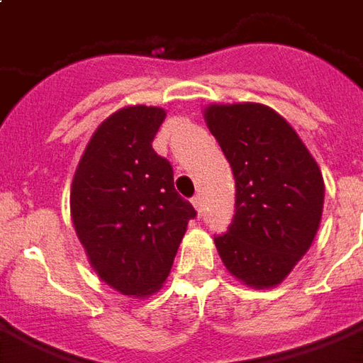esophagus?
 <instances>
[{"label": "esophagus", "mask_w": 363, "mask_h": 363, "mask_svg": "<svg viewBox=\"0 0 363 363\" xmlns=\"http://www.w3.org/2000/svg\"><path fill=\"white\" fill-rule=\"evenodd\" d=\"M192 204H194V208H196L198 213H202V208H204V204H202V196H200V194H196V196L192 198Z\"/></svg>", "instance_id": "obj_1"}]
</instances>
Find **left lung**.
<instances>
[{
	"label": "left lung",
	"mask_w": 363,
	"mask_h": 363,
	"mask_svg": "<svg viewBox=\"0 0 363 363\" xmlns=\"http://www.w3.org/2000/svg\"><path fill=\"white\" fill-rule=\"evenodd\" d=\"M206 124L235 177V216L216 247L251 288L278 286L317 235L323 174L296 130L259 103L210 104Z\"/></svg>",
	"instance_id": "8db88e82"
}]
</instances>
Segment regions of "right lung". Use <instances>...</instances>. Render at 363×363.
Returning a JSON list of instances; mask_svg holds the SVG:
<instances>
[{
  "mask_svg": "<svg viewBox=\"0 0 363 363\" xmlns=\"http://www.w3.org/2000/svg\"><path fill=\"white\" fill-rule=\"evenodd\" d=\"M159 106L120 108L83 151L72 182V220L99 278L124 296H150L173 267L196 218L174 190L173 167L153 150Z\"/></svg>",
  "mask_w": 363,
  "mask_h": 363,
  "instance_id": "obj_1",
  "label": "right lung"
}]
</instances>
